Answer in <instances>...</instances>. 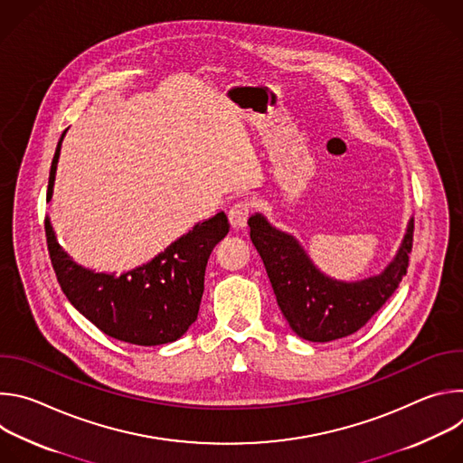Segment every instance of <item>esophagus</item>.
<instances>
[{
	"label": "esophagus",
	"instance_id": "esophagus-1",
	"mask_svg": "<svg viewBox=\"0 0 463 463\" xmlns=\"http://www.w3.org/2000/svg\"><path fill=\"white\" fill-rule=\"evenodd\" d=\"M249 214H250V207H249L247 202H238V203H234V205L229 209V213H227L231 227H232L234 231L245 229V227H247Z\"/></svg>",
	"mask_w": 463,
	"mask_h": 463
}]
</instances>
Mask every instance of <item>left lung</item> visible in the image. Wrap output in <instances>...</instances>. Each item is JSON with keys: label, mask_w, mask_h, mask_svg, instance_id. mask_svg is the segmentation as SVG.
Returning a JSON list of instances; mask_svg holds the SVG:
<instances>
[{"label": "left lung", "mask_w": 463, "mask_h": 463, "mask_svg": "<svg viewBox=\"0 0 463 463\" xmlns=\"http://www.w3.org/2000/svg\"><path fill=\"white\" fill-rule=\"evenodd\" d=\"M247 223L279 307L293 332L311 343H329L355 334L383 307L407 275L414 218H411L403 241L384 271L357 282H343L324 275L298 240L273 227L263 214H252Z\"/></svg>", "instance_id": "obj_1"}]
</instances>
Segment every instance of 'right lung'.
Here are the masks:
<instances>
[{"mask_svg": "<svg viewBox=\"0 0 463 463\" xmlns=\"http://www.w3.org/2000/svg\"><path fill=\"white\" fill-rule=\"evenodd\" d=\"M61 134L49 172L47 202L52 197ZM229 232L225 213L195 223L143 266L115 273L82 268L65 252L45 218L47 249L58 284L68 300L106 335L137 346L177 341L195 322L205 289V268L214 245Z\"/></svg>", "mask_w": 463, "mask_h": 463, "instance_id": "obj_1", "label": "right lung"}]
</instances>
